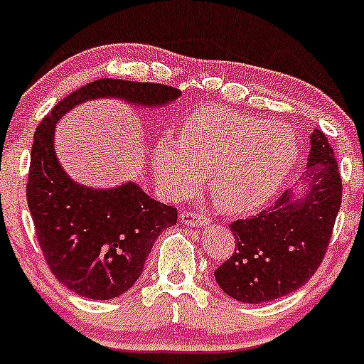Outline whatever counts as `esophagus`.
Returning a JSON list of instances; mask_svg holds the SVG:
<instances>
[{
	"label": "esophagus",
	"mask_w": 364,
	"mask_h": 364,
	"mask_svg": "<svg viewBox=\"0 0 364 364\" xmlns=\"http://www.w3.org/2000/svg\"><path fill=\"white\" fill-rule=\"evenodd\" d=\"M179 218H181V222H185L186 225H190V227L208 225V223H209L208 216L203 215V213L193 211V209H186V211H181Z\"/></svg>",
	"instance_id": "1"
}]
</instances>
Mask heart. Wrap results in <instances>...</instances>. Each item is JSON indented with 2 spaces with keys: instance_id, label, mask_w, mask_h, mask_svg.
<instances>
[{
  "instance_id": "heart-1",
  "label": "heart",
  "mask_w": 364,
  "mask_h": 364,
  "mask_svg": "<svg viewBox=\"0 0 364 364\" xmlns=\"http://www.w3.org/2000/svg\"><path fill=\"white\" fill-rule=\"evenodd\" d=\"M296 159L289 128L225 105H205L185 117L181 139H160L151 171L168 199L188 196L209 176L211 196L223 211L250 213L277 196Z\"/></svg>"
}]
</instances>
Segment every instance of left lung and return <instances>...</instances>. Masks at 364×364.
<instances>
[{
  "mask_svg": "<svg viewBox=\"0 0 364 364\" xmlns=\"http://www.w3.org/2000/svg\"><path fill=\"white\" fill-rule=\"evenodd\" d=\"M308 156V192H285L271 208L230 223L236 248L215 271L216 284L241 303L278 299L303 287L321 266L341 204L335 151L314 132Z\"/></svg>",
  "mask_w": 364,
  "mask_h": 364,
  "instance_id": "left-lung-1",
  "label": "left lung"
}]
</instances>
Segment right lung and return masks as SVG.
Here are the masks:
<instances>
[{
	"label": "right lung",
	"mask_w": 364,
	"mask_h": 364,
	"mask_svg": "<svg viewBox=\"0 0 364 364\" xmlns=\"http://www.w3.org/2000/svg\"><path fill=\"white\" fill-rule=\"evenodd\" d=\"M178 95L165 84L98 79L58 102L36 127L26 183L28 208L47 266L75 294L112 299L127 292L141 277L161 230L176 225L178 209L156 203L135 183L112 190L73 183L53 148L56 119L91 98L164 105Z\"/></svg>",
	"instance_id": "obj_1"
}]
</instances>
